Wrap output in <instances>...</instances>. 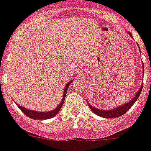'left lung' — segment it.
<instances>
[{
    "instance_id": "left-lung-1",
    "label": "left lung",
    "mask_w": 151,
    "mask_h": 151,
    "mask_svg": "<svg viewBox=\"0 0 151 151\" xmlns=\"http://www.w3.org/2000/svg\"><path fill=\"white\" fill-rule=\"evenodd\" d=\"M129 36H132V35H131L130 33H129ZM143 71H144V69H143ZM142 86H143V85H142L140 89L138 91V92L136 93V95H135L134 98L131 100V101H129L128 103H126V104H124V105L119 106L118 107L115 108V109H111L110 110H102V109H97V108L94 107V106L90 105V104H88V103H87V104H88V106H89V108L91 109V110L92 111L95 115H98V116L103 117V118H116V117H120L121 115L126 113V112L130 109L131 106L135 104V102L137 101L139 97L140 96L141 91H142Z\"/></svg>"
}]
</instances>
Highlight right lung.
I'll return each mask as SVG.
<instances>
[{
  "mask_svg": "<svg viewBox=\"0 0 151 151\" xmlns=\"http://www.w3.org/2000/svg\"><path fill=\"white\" fill-rule=\"evenodd\" d=\"M72 81L73 80H71V81H69V82L66 84L64 89V94H63V101H62V102L57 106V107H56V109H53V110L49 111V112H36V111L30 110V109H27V108L23 107V106L18 105V104H17L16 105L18 106V107L19 108L22 112H23L24 114H25V115H26L27 117H29V118H32V119H34V120H38V119H39V120H45V119H49V118H53L56 114L58 113L59 111L60 110L61 107L63 106V103H64L66 93H67V91H68V88L69 85L72 83Z\"/></svg>",
  "mask_w": 151,
  "mask_h": 151,
  "instance_id": "1",
  "label": "right lung"
}]
</instances>
